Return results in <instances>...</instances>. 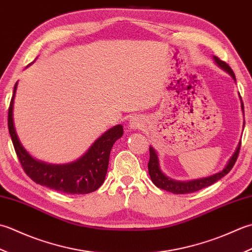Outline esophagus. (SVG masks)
Segmentation results:
<instances>
[{"mask_svg": "<svg viewBox=\"0 0 252 252\" xmlns=\"http://www.w3.org/2000/svg\"><path fill=\"white\" fill-rule=\"evenodd\" d=\"M128 127H129L130 129H140V128L143 127V122L140 117H132L129 121Z\"/></svg>", "mask_w": 252, "mask_h": 252, "instance_id": "obj_1", "label": "esophagus"}]
</instances>
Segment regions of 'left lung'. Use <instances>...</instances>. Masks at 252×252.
I'll list each match as a JSON object with an SVG mask.
<instances>
[{
  "mask_svg": "<svg viewBox=\"0 0 252 252\" xmlns=\"http://www.w3.org/2000/svg\"><path fill=\"white\" fill-rule=\"evenodd\" d=\"M212 59L214 61L215 65H218L220 69L226 71V73L230 77H232L236 83V77H235V74L232 70V68H230L229 66L225 63V62L218 59L217 56H212ZM239 99H240V103H241V111H243V113H244V103H243V101H241L240 94H239ZM243 127H245V120H244ZM240 143L241 142L238 143L237 148H236L235 152L233 153V156L230 157L227 164L225 165V167L222 169V171L215 173V174H213V175H210L208 177L190 179V181H175V179H172L168 176H166L165 174L162 172V169L160 167V161H158V152L156 151L155 148L150 146V160H149V163H148L149 175H150L152 183L155 184L157 187L163 189V190H166V191L176 193V194H184V193H190V192L198 191V190H200V189L208 187V186H210V185H212L215 182H218L219 179L224 177L226 174L229 173L230 169L233 168L236 160H237L238 153L240 150Z\"/></svg>",
  "mask_w": 252,
  "mask_h": 252,
  "instance_id": "left-lung-1",
  "label": "left lung"
}]
</instances>
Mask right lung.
Returning a JSON list of instances; mask_svg holds the SVG:
<instances>
[{
	"mask_svg": "<svg viewBox=\"0 0 252 252\" xmlns=\"http://www.w3.org/2000/svg\"><path fill=\"white\" fill-rule=\"evenodd\" d=\"M17 84H15L9 104L8 130L15 151L26 174L37 184L64 193L85 194L96 190L104 183L112 147L124 133L123 126L116 125L107 129L92 143L83 156L73 162L50 164L39 161L24 148L15 129L13 111Z\"/></svg>",
	"mask_w": 252,
	"mask_h": 252,
	"instance_id": "obj_1",
	"label": "right lung"
}]
</instances>
